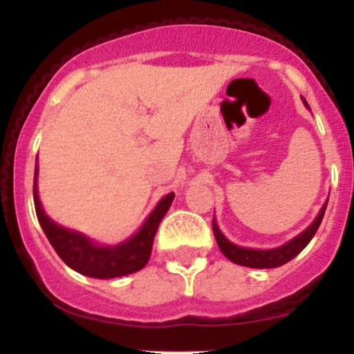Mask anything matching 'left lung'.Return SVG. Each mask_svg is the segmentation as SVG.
<instances>
[{
  "label": "left lung",
  "mask_w": 354,
  "mask_h": 354,
  "mask_svg": "<svg viewBox=\"0 0 354 354\" xmlns=\"http://www.w3.org/2000/svg\"><path fill=\"white\" fill-rule=\"evenodd\" d=\"M303 102H305V106L308 108V104H306L305 99H303ZM326 205H328V202L323 205V207H321L317 218L312 221L310 227H306L305 230L299 234V236L292 237L289 243H286V245H282V246H278V248L253 250V248H243V246L234 245V243H230V241H228L227 237L221 234V230L218 228V225H216L214 218H212V232H214L216 243H218V246H220L221 253H223L228 261H232L234 264L246 266V268L271 270V268H278V266H282V264H286V262L292 261V259L296 257V255H298V253L301 252V250L305 248L308 243H310V239L315 236V232H317L319 225H321V221H323Z\"/></svg>",
  "instance_id": "1"
}]
</instances>
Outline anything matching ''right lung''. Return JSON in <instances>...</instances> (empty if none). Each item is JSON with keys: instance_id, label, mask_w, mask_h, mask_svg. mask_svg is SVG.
<instances>
[{"instance_id": "add662e5", "label": "right lung", "mask_w": 354, "mask_h": 354, "mask_svg": "<svg viewBox=\"0 0 354 354\" xmlns=\"http://www.w3.org/2000/svg\"><path fill=\"white\" fill-rule=\"evenodd\" d=\"M174 193H168L159 200L156 209L149 214L145 223L142 225L138 232L129 237L127 241L115 246H102L93 243L86 236L62 225L55 223L46 212L39 200L37 192V168L35 179H33V202H35V211L39 223L42 227L44 234L49 239L58 257L72 268L77 273L92 278H117L126 277V274L136 273L149 262L150 253H152V243L158 232V227L165 218L167 211L174 202Z\"/></svg>"}]
</instances>
